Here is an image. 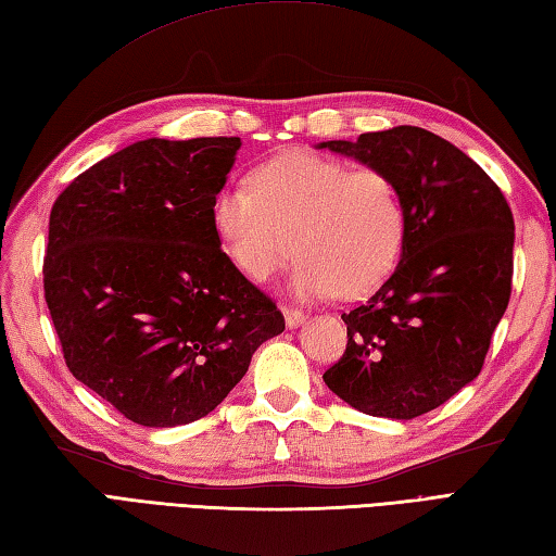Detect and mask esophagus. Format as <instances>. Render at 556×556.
I'll return each instance as SVG.
<instances>
[{"mask_svg":"<svg viewBox=\"0 0 556 556\" xmlns=\"http://www.w3.org/2000/svg\"><path fill=\"white\" fill-rule=\"evenodd\" d=\"M281 313H285V320L289 327H299L305 320V313L293 308V305H281Z\"/></svg>","mask_w":556,"mask_h":556,"instance_id":"1","label":"esophagus"}]
</instances>
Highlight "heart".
<instances>
[{"label": "heart", "instance_id": "obj_1", "mask_svg": "<svg viewBox=\"0 0 556 556\" xmlns=\"http://www.w3.org/2000/svg\"><path fill=\"white\" fill-rule=\"evenodd\" d=\"M222 251L239 271L265 281L303 257L291 287L299 296H368L394 269L406 212L392 174L293 150L263 162L251 186L231 184L212 200ZM294 241H290V236Z\"/></svg>", "mask_w": 556, "mask_h": 556}]
</instances>
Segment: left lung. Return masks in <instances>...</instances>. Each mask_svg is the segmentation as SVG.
Listing matches in <instances>:
<instances>
[{
    "instance_id": "8db88e82",
    "label": "left lung",
    "mask_w": 556,
    "mask_h": 556,
    "mask_svg": "<svg viewBox=\"0 0 556 556\" xmlns=\"http://www.w3.org/2000/svg\"><path fill=\"white\" fill-rule=\"evenodd\" d=\"M320 148L392 174L406 212L401 260L341 313L346 351L323 380L368 416L418 418L482 370L511 299V207L480 164L418 126Z\"/></svg>"
}]
</instances>
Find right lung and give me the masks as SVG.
<instances>
[{
  "label": "right lung",
  "instance_id": "obj_1",
  "mask_svg": "<svg viewBox=\"0 0 556 556\" xmlns=\"http://www.w3.org/2000/svg\"><path fill=\"white\" fill-rule=\"evenodd\" d=\"M241 138H150L50 212L45 301L78 382L146 428L215 410L285 315L222 251L212 200Z\"/></svg>",
  "mask_w": 556,
  "mask_h": 556
}]
</instances>
